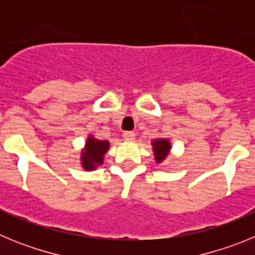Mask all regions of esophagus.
<instances>
[{
  "label": "esophagus",
  "instance_id": "1",
  "mask_svg": "<svg viewBox=\"0 0 255 255\" xmlns=\"http://www.w3.org/2000/svg\"><path fill=\"white\" fill-rule=\"evenodd\" d=\"M124 139H125L126 141H132L135 139V134L132 131L124 132Z\"/></svg>",
  "mask_w": 255,
  "mask_h": 255
}]
</instances>
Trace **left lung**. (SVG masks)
I'll return each mask as SVG.
<instances>
[{
    "label": "left lung",
    "instance_id": "1",
    "mask_svg": "<svg viewBox=\"0 0 255 255\" xmlns=\"http://www.w3.org/2000/svg\"><path fill=\"white\" fill-rule=\"evenodd\" d=\"M171 141L167 138H158L152 140V149L153 155H154L155 163L159 164L167 158L168 153L171 150Z\"/></svg>",
    "mask_w": 255,
    "mask_h": 255
}]
</instances>
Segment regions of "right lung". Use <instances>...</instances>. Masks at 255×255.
Here are the masks:
<instances>
[{
    "label": "right lung",
    "instance_id": "obj_1",
    "mask_svg": "<svg viewBox=\"0 0 255 255\" xmlns=\"http://www.w3.org/2000/svg\"><path fill=\"white\" fill-rule=\"evenodd\" d=\"M110 148V141L94 138V135H88L84 148L80 152V164L85 171H93L103 164V157Z\"/></svg>",
    "mask_w": 255,
    "mask_h": 255
}]
</instances>
